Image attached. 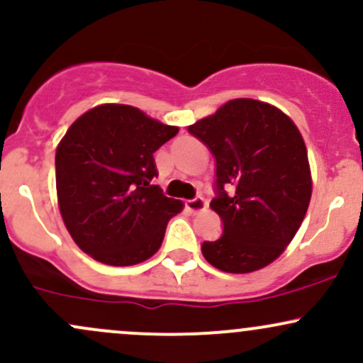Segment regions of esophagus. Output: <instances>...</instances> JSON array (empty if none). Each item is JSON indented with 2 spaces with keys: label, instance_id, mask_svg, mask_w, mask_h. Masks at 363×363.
I'll list each match as a JSON object with an SVG mask.
<instances>
[{
  "label": "esophagus",
  "instance_id": "34e87169",
  "mask_svg": "<svg viewBox=\"0 0 363 363\" xmlns=\"http://www.w3.org/2000/svg\"><path fill=\"white\" fill-rule=\"evenodd\" d=\"M186 208H188L191 213L203 212V210L206 208V201L203 200L201 196H196V198H193V200H188V201H186Z\"/></svg>",
  "mask_w": 363,
  "mask_h": 363
}]
</instances>
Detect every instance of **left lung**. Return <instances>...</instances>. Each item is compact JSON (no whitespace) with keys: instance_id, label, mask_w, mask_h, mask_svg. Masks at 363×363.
Returning a JSON list of instances; mask_svg holds the SVG:
<instances>
[{"instance_id":"obj_1","label":"left lung","mask_w":363,"mask_h":363,"mask_svg":"<svg viewBox=\"0 0 363 363\" xmlns=\"http://www.w3.org/2000/svg\"><path fill=\"white\" fill-rule=\"evenodd\" d=\"M188 130L217 163L210 206L224 222L222 236L201 245L203 257L230 274L269 265L300 229L312 196L300 130L276 106L250 98L230 99Z\"/></svg>"}]
</instances>
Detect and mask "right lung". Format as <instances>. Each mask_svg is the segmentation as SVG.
Segmentation results:
<instances>
[{"label": "right lung", "instance_id": "1", "mask_svg": "<svg viewBox=\"0 0 363 363\" xmlns=\"http://www.w3.org/2000/svg\"><path fill=\"white\" fill-rule=\"evenodd\" d=\"M179 127L129 105H99L67 130L55 157L60 213L82 252L127 267L158 252L182 201L158 186L153 153Z\"/></svg>", "mask_w": 363, "mask_h": 363}]
</instances>
